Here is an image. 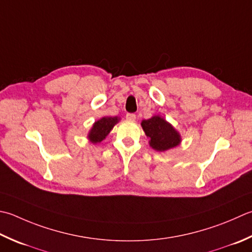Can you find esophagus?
I'll list each match as a JSON object with an SVG mask.
<instances>
[{
  "mask_svg": "<svg viewBox=\"0 0 252 252\" xmlns=\"http://www.w3.org/2000/svg\"><path fill=\"white\" fill-rule=\"evenodd\" d=\"M126 119L129 120V121H135L136 116L134 115V113H126Z\"/></svg>",
  "mask_w": 252,
  "mask_h": 252,
  "instance_id": "obj_1",
  "label": "esophagus"
}]
</instances>
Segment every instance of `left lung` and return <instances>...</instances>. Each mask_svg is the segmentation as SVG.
<instances>
[{
    "label": "left lung",
    "mask_w": 252,
    "mask_h": 252,
    "mask_svg": "<svg viewBox=\"0 0 252 252\" xmlns=\"http://www.w3.org/2000/svg\"><path fill=\"white\" fill-rule=\"evenodd\" d=\"M141 126L146 136L150 137V145L155 151L165 152L180 144L179 132L164 118L154 116L151 119L143 120Z\"/></svg>",
    "instance_id": "left-lung-1"
}]
</instances>
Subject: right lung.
I'll return each instance as SVG.
<instances>
[{
  "mask_svg": "<svg viewBox=\"0 0 252 252\" xmlns=\"http://www.w3.org/2000/svg\"><path fill=\"white\" fill-rule=\"evenodd\" d=\"M118 117H103L101 119L96 121L93 125L90 133H88V140L94 144L100 143L102 140L106 139V136L109 134L112 127L119 122Z\"/></svg>",
  "mask_w": 252,
  "mask_h": 252,
  "instance_id": "add662e5",
  "label": "right lung"
}]
</instances>
